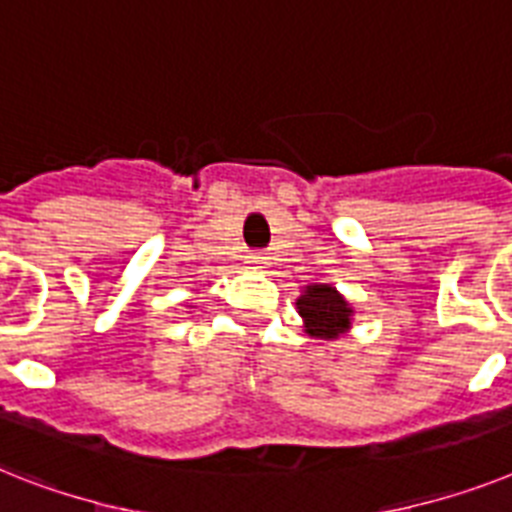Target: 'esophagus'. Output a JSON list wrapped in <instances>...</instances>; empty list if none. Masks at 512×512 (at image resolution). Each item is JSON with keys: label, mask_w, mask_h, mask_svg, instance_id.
<instances>
[{"label": "esophagus", "mask_w": 512, "mask_h": 512, "mask_svg": "<svg viewBox=\"0 0 512 512\" xmlns=\"http://www.w3.org/2000/svg\"><path fill=\"white\" fill-rule=\"evenodd\" d=\"M249 268L263 270L265 268V257L263 255H249Z\"/></svg>", "instance_id": "obj_1"}]
</instances>
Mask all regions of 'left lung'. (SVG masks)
<instances>
[{"label":"left lung","instance_id":"left-lung-1","mask_svg":"<svg viewBox=\"0 0 512 512\" xmlns=\"http://www.w3.org/2000/svg\"><path fill=\"white\" fill-rule=\"evenodd\" d=\"M297 313L307 336L334 342L347 336L355 318V307L331 284H307L297 297Z\"/></svg>","mask_w":512,"mask_h":512}]
</instances>
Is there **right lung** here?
Listing matches in <instances>:
<instances>
[{
	"label": "right lung",
	"instance_id": "1",
	"mask_svg": "<svg viewBox=\"0 0 512 512\" xmlns=\"http://www.w3.org/2000/svg\"><path fill=\"white\" fill-rule=\"evenodd\" d=\"M189 307H191V305H189Z\"/></svg>",
	"mask_w": 512,
	"mask_h": 512
}]
</instances>
